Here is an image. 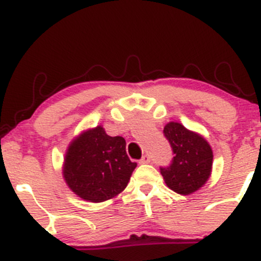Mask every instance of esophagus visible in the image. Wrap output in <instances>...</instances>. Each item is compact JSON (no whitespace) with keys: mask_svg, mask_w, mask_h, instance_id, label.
Instances as JSON below:
<instances>
[{"mask_svg":"<svg viewBox=\"0 0 261 261\" xmlns=\"http://www.w3.org/2000/svg\"><path fill=\"white\" fill-rule=\"evenodd\" d=\"M139 163H140V164H147V163H150V156L147 154H145L143 158H141Z\"/></svg>","mask_w":261,"mask_h":261,"instance_id":"34e87169","label":"esophagus"}]
</instances>
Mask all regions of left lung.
Segmentation results:
<instances>
[{"mask_svg": "<svg viewBox=\"0 0 261 261\" xmlns=\"http://www.w3.org/2000/svg\"><path fill=\"white\" fill-rule=\"evenodd\" d=\"M163 133L173 151L170 164L160 167L165 183L178 194L193 193L211 174V146L202 136L187 130L178 122H169Z\"/></svg>", "mask_w": 261, "mask_h": 261, "instance_id": "left-lung-1", "label": "left lung"}]
</instances>
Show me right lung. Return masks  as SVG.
<instances>
[{"mask_svg":"<svg viewBox=\"0 0 261 261\" xmlns=\"http://www.w3.org/2000/svg\"><path fill=\"white\" fill-rule=\"evenodd\" d=\"M136 165L126 154L125 139L107 135L97 126L70 144L63 175L81 198L103 202L126 188Z\"/></svg>","mask_w":261,"mask_h":261,"instance_id":"add662e5","label":"right lung"}]
</instances>
